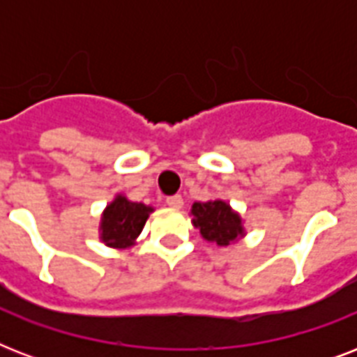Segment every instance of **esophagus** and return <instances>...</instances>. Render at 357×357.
Listing matches in <instances>:
<instances>
[{
	"mask_svg": "<svg viewBox=\"0 0 357 357\" xmlns=\"http://www.w3.org/2000/svg\"><path fill=\"white\" fill-rule=\"evenodd\" d=\"M167 204L174 209H179V207H183V198L179 195H174V196H168L167 198Z\"/></svg>",
	"mask_w": 357,
	"mask_h": 357,
	"instance_id": "esophagus-1",
	"label": "esophagus"
}]
</instances>
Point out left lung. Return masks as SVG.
I'll list each match as a JSON object with an SVG mask.
<instances>
[{"label": "left lung", "instance_id": "1", "mask_svg": "<svg viewBox=\"0 0 357 357\" xmlns=\"http://www.w3.org/2000/svg\"><path fill=\"white\" fill-rule=\"evenodd\" d=\"M190 213L195 228L200 229L202 237L209 243L228 246L244 235L243 220L226 202H195Z\"/></svg>", "mask_w": 357, "mask_h": 357}]
</instances>
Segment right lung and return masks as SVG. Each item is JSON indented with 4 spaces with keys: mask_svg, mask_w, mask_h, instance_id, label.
Segmentation results:
<instances>
[{
    "mask_svg": "<svg viewBox=\"0 0 357 357\" xmlns=\"http://www.w3.org/2000/svg\"><path fill=\"white\" fill-rule=\"evenodd\" d=\"M151 207L116 196L102 215V241L111 248H128L144 228Z\"/></svg>",
    "mask_w": 357,
    "mask_h": 357,
    "instance_id": "1",
    "label": "right lung"
}]
</instances>
